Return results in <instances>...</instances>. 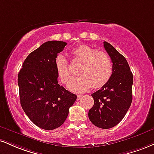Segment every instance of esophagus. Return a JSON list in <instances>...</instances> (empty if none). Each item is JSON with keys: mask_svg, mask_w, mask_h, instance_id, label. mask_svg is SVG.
I'll use <instances>...</instances> for the list:
<instances>
[{"mask_svg": "<svg viewBox=\"0 0 154 154\" xmlns=\"http://www.w3.org/2000/svg\"><path fill=\"white\" fill-rule=\"evenodd\" d=\"M82 97H83L82 95H77V100H79L80 99H82Z\"/></svg>", "mask_w": 154, "mask_h": 154, "instance_id": "obj_1", "label": "esophagus"}]
</instances>
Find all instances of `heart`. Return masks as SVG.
Returning a JSON list of instances; mask_svg holds the SVG:
<instances>
[{
    "label": "heart",
    "instance_id": "heart-1",
    "mask_svg": "<svg viewBox=\"0 0 154 154\" xmlns=\"http://www.w3.org/2000/svg\"><path fill=\"white\" fill-rule=\"evenodd\" d=\"M76 60L82 63L79 69L80 76L72 79L68 83L69 90L77 93L88 91L90 88H100L109 82L113 72L112 59L105 51H98L88 45H80L72 51ZM59 79L64 84L71 78L68 61L62 54L54 60Z\"/></svg>",
    "mask_w": 154,
    "mask_h": 154
}]
</instances>
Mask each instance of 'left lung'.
I'll return each mask as SVG.
<instances>
[{"instance_id": "obj_1", "label": "left lung", "mask_w": 154, "mask_h": 154, "mask_svg": "<svg viewBox=\"0 0 154 154\" xmlns=\"http://www.w3.org/2000/svg\"><path fill=\"white\" fill-rule=\"evenodd\" d=\"M103 44L112 59L113 72L109 82L92 94L94 105L88 117L95 126L108 129L123 120L131 106L133 79L126 59L110 44Z\"/></svg>"}]
</instances>
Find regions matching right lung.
<instances>
[{"label":"right lung","instance_id":"add662e5","mask_svg":"<svg viewBox=\"0 0 154 154\" xmlns=\"http://www.w3.org/2000/svg\"><path fill=\"white\" fill-rule=\"evenodd\" d=\"M66 45L60 41L42 44L29 54L18 75L22 108L35 125L44 130L61 126L77 99L58 84L54 60Z\"/></svg>","mask_w":154,"mask_h":154}]
</instances>
